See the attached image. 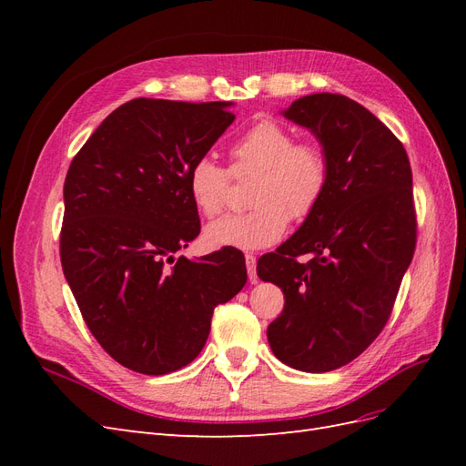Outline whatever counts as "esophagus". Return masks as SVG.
<instances>
[{
    "label": "esophagus",
    "mask_w": 466,
    "mask_h": 466,
    "mask_svg": "<svg viewBox=\"0 0 466 466\" xmlns=\"http://www.w3.org/2000/svg\"><path fill=\"white\" fill-rule=\"evenodd\" d=\"M245 264H247V272H248V279L252 284H257L258 276H257V257L255 255H245Z\"/></svg>",
    "instance_id": "esophagus-1"
}]
</instances>
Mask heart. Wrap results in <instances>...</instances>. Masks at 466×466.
I'll return each instance as SVG.
<instances>
[{"label": "heart", "instance_id": "heart-1", "mask_svg": "<svg viewBox=\"0 0 466 466\" xmlns=\"http://www.w3.org/2000/svg\"><path fill=\"white\" fill-rule=\"evenodd\" d=\"M231 173L255 175L243 214L225 216L204 229L211 248L257 250L284 237L289 218L305 219L320 204L330 180V163L315 142H295V136L272 120H262L238 136L231 149ZM194 208L214 218L225 206L229 175L211 157L196 159L187 177Z\"/></svg>", "mask_w": 466, "mask_h": 466}]
</instances>
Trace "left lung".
<instances>
[{
  "mask_svg": "<svg viewBox=\"0 0 466 466\" xmlns=\"http://www.w3.org/2000/svg\"><path fill=\"white\" fill-rule=\"evenodd\" d=\"M281 115L317 137L330 180L301 228L257 264L286 298L266 334L281 363L324 373L356 360L390 317L416 247L412 168L397 136L344 95H307ZM301 254L312 260L301 265Z\"/></svg>",
  "mask_w": 466,
  "mask_h": 466,
  "instance_id": "left-lung-1",
  "label": "left lung"
}]
</instances>
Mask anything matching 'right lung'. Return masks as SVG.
<instances>
[{
    "label": "right lung",
    "mask_w": 466,
    "mask_h": 466,
    "mask_svg": "<svg viewBox=\"0 0 466 466\" xmlns=\"http://www.w3.org/2000/svg\"><path fill=\"white\" fill-rule=\"evenodd\" d=\"M231 106L134 98L110 112L69 165L64 276L96 342L132 371L188 365L214 309L247 284L241 250L175 258L200 233L188 171L235 120Z\"/></svg>",
    "instance_id": "add662e5"
}]
</instances>
